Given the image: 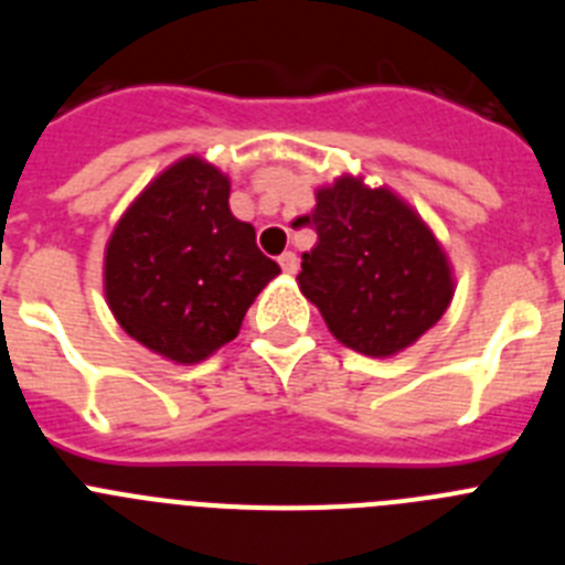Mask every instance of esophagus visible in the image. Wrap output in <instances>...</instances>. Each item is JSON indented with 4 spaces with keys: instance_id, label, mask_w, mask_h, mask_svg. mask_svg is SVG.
<instances>
[{
    "instance_id": "1",
    "label": "esophagus",
    "mask_w": 565,
    "mask_h": 565,
    "mask_svg": "<svg viewBox=\"0 0 565 565\" xmlns=\"http://www.w3.org/2000/svg\"><path fill=\"white\" fill-rule=\"evenodd\" d=\"M279 266H282V271H286V274H297V268H299L297 254H294V252L282 254V257H279Z\"/></svg>"
}]
</instances>
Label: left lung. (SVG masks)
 I'll use <instances>...</instances> for the list:
<instances>
[{
  "mask_svg": "<svg viewBox=\"0 0 565 565\" xmlns=\"http://www.w3.org/2000/svg\"><path fill=\"white\" fill-rule=\"evenodd\" d=\"M302 221L319 239L297 282L351 351L387 359L416 344L450 308L452 263L422 214L391 186L344 172L319 186Z\"/></svg>",
  "mask_w": 565,
  "mask_h": 565,
  "instance_id": "obj_1",
  "label": "left lung"
}]
</instances>
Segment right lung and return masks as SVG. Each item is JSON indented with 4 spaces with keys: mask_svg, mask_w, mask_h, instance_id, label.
<instances>
[{
    "mask_svg": "<svg viewBox=\"0 0 565 565\" xmlns=\"http://www.w3.org/2000/svg\"><path fill=\"white\" fill-rule=\"evenodd\" d=\"M228 194L226 172L186 154L138 192L104 248L115 322L174 364H198L232 342L279 274L252 223L232 214Z\"/></svg>",
    "mask_w": 565,
    "mask_h": 565,
    "instance_id": "1",
    "label": "right lung"
}]
</instances>
